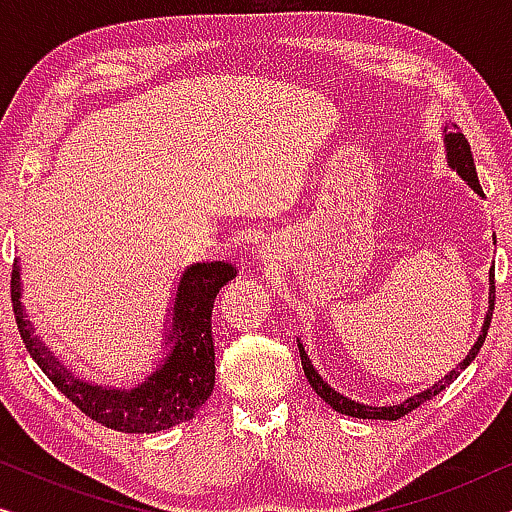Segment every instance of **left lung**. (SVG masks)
<instances>
[{"instance_id": "8db88e82", "label": "left lung", "mask_w": 512, "mask_h": 512, "mask_svg": "<svg viewBox=\"0 0 512 512\" xmlns=\"http://www.w3.org/2000/svg\"><path fill=\"white\" fill-rule=\"evenodd\" d=\"M443 135H445V158H447V165L452 167L454 172L459 174L461 179L466 181L468 186L473 188L475 193L478 195H485L482 193V186L478 181V172H475V163H473V153H471V144H468V139L461 135L459 128L454 123H447L443 128ZM496 242V237H494ZM494 270V268H492ZM489 310L485 314V324H482V331L478 335V342L471 347V352L466 354V359L459 363L457 368L450 370V375H445L443 380H438L433 387H429L426 391H422V394L417 396H410L408 401L398 403V405H384V408H375V405H363L359 401H352V398H347L345 394H340V391H335L331 384H328L324 377H321L317 373V368L312 366L310 356H307L303 342L298 340V349H300V361H303V370H305V377L307 382L312 384V389L317 391V396L324 398V401L331 405V408L335 412H340V415H347V417H359V419H401L408 415V412H412L415 408H419L424 401H429V398H433L436 394H440L445 387H450V384L457 380L461 370H466V366H471V361L478 356L482 342H485L487 338V331H489V321H492V312H494V275L489 272Z\"/></svg>"}]
</instances>
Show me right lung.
Segmentation results:
<instances>
[{"label":"right lung","instance_id":"obj_1","mask_svg":"<svg viewBox=\"0 0 512 512\" xmlns=\"http://www.w3.org/2000/svg\"><path fill=\"white\" fill-rule=\"evenodd\" d=\"M20 258L13 261L11 300L27 352L55 387L97 424L123 433H156L195 417L214 389L212 307L223 284L235 279L230 263H193L181 272L172 307L167 310L163 359L132 389L95 384L76 377L34 333L27 319L20 279Z\"/></svg>","mask_w":512,"mask_h":512}]
</instances>
